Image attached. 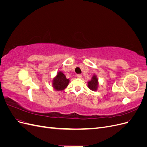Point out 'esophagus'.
Instances as JSON below:
<instances>
[{"instance_id": "obj_1", "label": "esophagus", "mask_w": 147, "mask_h": 147, "mask_svg": "<svg viewBox=\"0 0 147 147\" xmlns=\"http://www.w3.org/2000/svg\"><path fill=\"white\" fill-rule=\"evenodd\" d=\"M82 75L81 74H77V78H82Z\"/></svg>"}]
</instances>
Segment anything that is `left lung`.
<instances>
[{"mask_svg":"<svg viewBox=\"0 0 147 147\" xmlns=\"http://www.w3.org/2000/svg\"><path fill=\"white\" fill-rule=\"evenodd\" d=\"M98 79H97L96 75H94L91 80L88 82V86L91 90L96 91L97 90V88H98Z\"/></svg>","mask_w":147,"mask_h":147,"instance_id":"1","label":"left lung"}]
</instances>
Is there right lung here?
Segmentation results:
<instances>
[{
  "mask_svg": "<svg viewBox=\"0 0 147 147\" xmlns=\"http://www.w3.org/2000/svg\"><path fill=\"white\" fill-rule=\"evenodd\" d=\"M69 80L67 79L65 75L61 72H57L56 76L53 80V86L56 91H63L68 86Z\"/></svg>",
  "mask_w": 147,
  "mask_h": 147,
  "instance_id": "1",
  "label": "right lung"
}]
</instances>
